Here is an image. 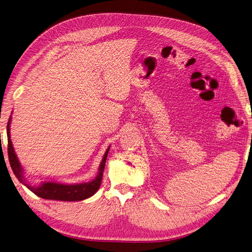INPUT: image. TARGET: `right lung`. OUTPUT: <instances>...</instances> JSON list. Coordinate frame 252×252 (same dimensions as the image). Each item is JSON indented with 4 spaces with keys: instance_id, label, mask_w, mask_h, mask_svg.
Masks as SVG:
<instances>
[{
    "instance_id": "add662e5",
    "label": "right lung",
    "mask_w": 252,
    "mask_h": 252,
    "mask_svg": "<svg viewBox=\"0 0 252 252\" xmlns=\"http://www.w3.org/2000/svg\"><path fill=\"white\" fill-rule=\"evenodd\" d=\"M10 122L11 117L9 119V122L7 125V136H8V157L9 162L11 165V168L13 170V173L18 178V181L25 185L29 189H31L33 194L43 198V199H49V200H57V201H82L85 200L91 196H93L98 190L101 181L103 170L105 166V161L107 157V153H109L110 147L107 149L103 155V158L99 165L98 172L96 177L93 181L89 183H81V184H74V185H66V184H59L54 182H46L42 185L34 187L28 184L25 176H23V168L21 167L15 151L12 146V141L10 139Z\"/></svg>"
}]
</instances>
